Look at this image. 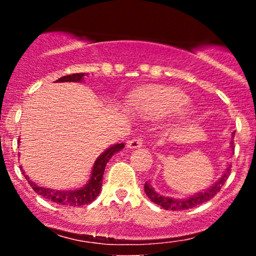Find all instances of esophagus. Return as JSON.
Returning a JSON list of instances; mask_svg holds the SVG:
<instances>
[{
	"label": "esophagus",
	"mask_w": 256,
	"mask_h": 256,
	"mask_svg": "<svg viewBox=\"0 0 256 256\" xmlns=\"http://www.w3.org/2000/svg\"><path fill=\"white\" fill-rule=\"evenodd\" d=\"M142 143H143L142 137H134L128 142V148H130V149L140 148V146H142Z\"/></svg>",
	"instance_id": "1"
}]
</instances>
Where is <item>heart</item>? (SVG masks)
<instances>
[{"mask_svg":"<svg viewBox=\"0 0 256 256\" xmlns=\"http://www.w3.org/2000/svg\"><path fill=\"white\" fill-rule=\"evenodd\" d=\"M189 104V98L184 92L173 88H152L138 94L134 104L143 116H165L178 113L180 118L188 114L184 110Z\"/></svg>","mask_w":256,"mask_h":256,"instance_id":"b5f03b06","label":"heart"}]
</instances>
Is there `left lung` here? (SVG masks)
Returning a JSON list of instances; mask_svg holds the SVG:
<instances>
[{
	"mask_svg": "<svg viewBox=\"0 0 256 256\" xmlns=\"http://www.w3.org/2000/svg\"><path fill=\"white\" fill-rule=\"evenodd\" d=\"M234 142L231 140V149H234ZM231 171V165H228L226 170L222 173V176L220 177L218 180L214 183L212 186H210L208 189L204 190V192H200L195 195L188 196V198H170V196H162L160 194L155 192L154 188L152 186L150 183L146 182L144 184V192L149 198H150L152 202L164 208L166 210H189V208L195 207V206H198L201 204H204V202L212 200L216 194L219 192V190L222 189V186L228 179V174H230Z\"/></svg>",
	"mask_w": 256,
	"mask_h": 256,
	"instance_id": "left-lung-1",
	"label": "left lung"
}]
</instances>
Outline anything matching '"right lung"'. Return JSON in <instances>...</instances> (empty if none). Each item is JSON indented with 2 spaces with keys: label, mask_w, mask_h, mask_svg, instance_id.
I'll return each instance as SVG.
<instances>
[{
  "label": "right lung",
  "mask_w": 256,
  "mask_h": 256,
  "mask_svg": "<svg viewBox=\"0 0 256 256\" xmlns=\"http://www.w3.org/2000/svg\"><path fill=\"white\" fill-rule=\"evenodd\" d=\"M84 76L85 73H74V74L64 76V77L58 78L56 83H62V82H76V83H79V82H83ZM124 146V143H118V144H113L108 149H106V150L96 158L95 164H94L92 166V171H91L90 179L88 180V183L85 184L84 186L79 188V189L55 190L50 189V188L40 186V185H37L34 180H31V179L26 176L24 170L22 168V174L25 176V178L28 179V184L31 185L32 189H34V192H37L38 195L49 200V201L55 202V204H58L70 206V207H79V206H84L95 201L96 198L98 196L100 192H101L102 178H104L106 165H107V162L110 161V158L113 156L116 152L122 150Z\"/></svg>",
  "instance_id": "1"
}]
</instances>
